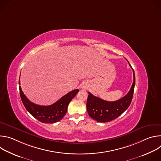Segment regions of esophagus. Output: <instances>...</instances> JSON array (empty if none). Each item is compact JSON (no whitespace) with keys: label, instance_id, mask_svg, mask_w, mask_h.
Here are the masks:
<instances>
[{"label":"esophagus","instance_id":"34e87169","mask_svg":"<svg viewBox=\"0 0 161 161\" xmlns=\"http://www.w3.org/2000/svg\"><path fill=\"white\" fill-rule=\"evenodd\" d=\"M88 85L86 83H83L81 85V88L82 89H86V88H88Z\"/></svg>","mask_w":161,"mask_h":161}]
</instances>
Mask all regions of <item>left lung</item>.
<instances>
[{
	"mask_svg": "<svg viewBox=\"0 0 161 161\" xmlns=\"http://www.w3.org/2000/svg\"><path fill=\"white\" fill-rule=\"evenodd\" d=\"M129 65L131 67L130 64ZM133 78V83L129 92L124 97L116 101H104L88 92L86 101V109L89 116L98 122H107L115 119L121 115L129 108L132 99L135 86V75L134 70Z\"/></svg>",
	"mask_w": 161,
	"mask_h": 161,
	"instance_id": "8db88e82",
	"label": "left lung"
}]
</instances>
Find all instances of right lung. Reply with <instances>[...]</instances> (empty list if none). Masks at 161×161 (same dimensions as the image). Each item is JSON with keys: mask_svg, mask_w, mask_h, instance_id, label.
<instances>
[{"mask_svg": "<svg viewBox=\"0 0 161 161\" xmlns=\"http://www.w3.org/2000/svg\"><path fill=\"white\" fill-rule=\"evenodd\" d=\"M19 89L22 103L26 109L37 120L47 124H53L62 119L67 113L69 104L79 92L78 89L74 90L52 105L40 106L30 101L22 92L20 86Z\"/></svg>", "mask_w": 161, "mask_h": 161, "instance_id": "obj_1", "label": "right lung"}]
</instances>
